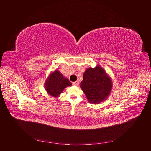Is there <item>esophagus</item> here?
<instances>
[{
  "label": "esophagus",
  "mask_w": 151,
  "mask_h": 151,
  "mask_svg": "<svg viewBox=\"0 0 151 151\" xmlns=\"http://www.w3.org/2000/svg\"><path fill=\"white\" fill-rule=\"evenodd\" d=\"M79 84V81H76V82H74V83H72V84L74 86H78Z\"/></svg>",
  "instance_id": "1"
}]
</instances>
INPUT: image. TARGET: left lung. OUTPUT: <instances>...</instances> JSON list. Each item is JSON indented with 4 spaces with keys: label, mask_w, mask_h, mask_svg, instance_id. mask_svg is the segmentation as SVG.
Wrapping results in <instances>:
<instances>
[{
    "label": "left lung",
    "mask_w": 151,
    "mask_h": 151,
    "mask_svg": "<svg viewBox=\"0 0 151 151\" xmlns=\"http://www.w3.org/2000/svg\"><path fill=\"white\" fill-rule=\"evenodd\" d=\"M80 87L88 101L99 104L106 99L112 90L113 84L110 76L101 66L87 68L83 74Z\"/></svg>",
    "instance_id": "obj_1"
}]
</instances>
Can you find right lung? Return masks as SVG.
I'll list each match as a JSON object with an SVG mask.
<instances>
[{"mask_svg":"<svg viewBox=\"0 0 151 151\" xmlns=\"http://www.w3.org/2000/svg\"><path fill=\"white\" fill-rule=\"evenodd\" d=\"M72 83L67 77L63 76L57 70L50 72L45 83V89L47 93L54 98H57Z\"/></svg>","mask_w":151,"mask_h":151,"instance_id":"right-lung-1","label":"right lung"}]
</instances>
